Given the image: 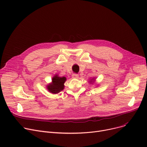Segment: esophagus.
I'll use <instances>...</instances> for the list:
<instances>
[{"instance_id":"1","label":"esophagus","mask_w":147,"mask_h":147,"mask_svg":"<svg viewBox=\"0 0 147 147\" xmlns=\"http://www.w3.org/2000/svg\"><path fill=\"white\" fill-rule=\"evenodd\" d=\"M72 77H73V79H78L79 78V75L78 74L74 73V74H72Z\"/></svg>"}]
</instances>
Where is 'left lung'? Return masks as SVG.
<instances>
[{"label":"left lung","instance_id":"left-lung-1","mask_svg":"<svg viewBox=\"0 0 147 147\" xmlns=\"http://www.w3.org/2000/svg\"><path fill=\"white\" fill-rule=\"evenodd\" d=\"M93 80H94V79H93ZM90 82H92V81H90Z\"/></svg>","mask_w":147,"mask_h":147}]
</instances>
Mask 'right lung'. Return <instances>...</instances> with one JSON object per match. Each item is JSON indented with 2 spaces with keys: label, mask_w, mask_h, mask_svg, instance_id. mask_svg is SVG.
I'll return each instance as SVG.
<instances>
[{
  "label": "right lung",
  "mask_w": 147,
  "mask_h": 147,
  "mask_svg": "<svg viewBox=\"0 0 147 147\" xmlns=\"http://www.w3.org/2000/svg\"><path fill=\"white\" fill-rule=\"evenodd\" d=\"M66 79L65 77H59L57 74H55L53 77L52 83L47 86L48 90L52 94L59 93L64 89Z\"/></svg>",
  "instance_id": "add662e5"
}]
</instances>
